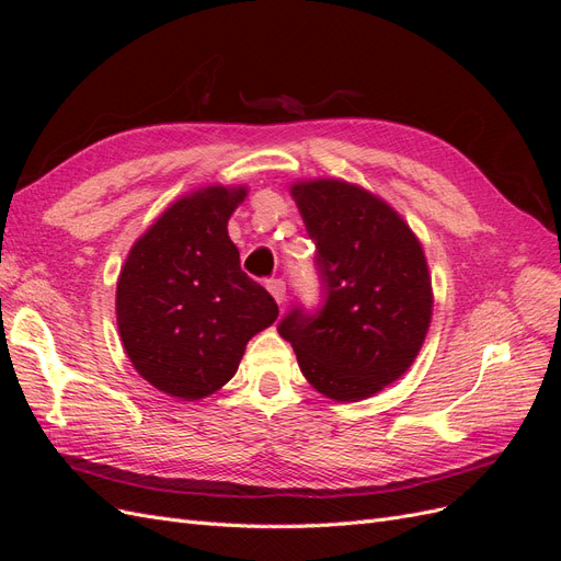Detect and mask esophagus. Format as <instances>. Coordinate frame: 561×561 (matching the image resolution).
I'll use <instances>...</instances> for the list:
<instances>
[{
  "label": "esophagus",
  "mask_w": 561,
  "mask_h": 561,
  "mask_svg": "<svg viewBox=\"0 0 561 561\" xmlns=\"http://www.w3.org/2000/svg\"><path fill=\"white\" fill-rule=\"evenodd\" d=\"M266 290L271 293V297H274L278 304L285 301V283H283L280 278L268 280V283H266Z\"/></svg>",
  "instance_id": "esophagus-1"
}]
</instances>
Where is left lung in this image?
<instances>
[{
  "label": "left lung",
  "mask_w": 561,
  "mask_h": 561,
  "mask_svg": "<svg viewBox=\"0 0 561 561\" xmlns=\"http://www.w3.org/2000/svg\"><path fill=\"white\" fill-rule=\"evenodd\" d=\"M316 241L325 307L287 313L278 332L301 375L330 400L371 398L412 367L433 318L421 241L383 198L346 180L290 186Z\"/></svg>",
  "instance_id": "obj_1"
}]
</instances>
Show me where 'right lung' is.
<instances>
[{
  "mask_svg": "<svg viewBox=\"0 0 561 561\" xmlns=\"http://www.w3.org/2000/svg\"><path fill=\"white\" fill-rule=\"evenodd\" d=\"M248 186L208 184L171 203L116 280V325L138 375L161 393L201 400L239 369L250 339L274 325L278 304L241 271L229 217Z\"/></svg>",
  "mask_w": 561,
  "mask_h": 561,
  "instance_id": "right-lung-1",
  "label": "right lung"
}]
</instances>
